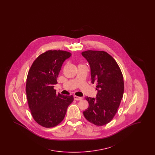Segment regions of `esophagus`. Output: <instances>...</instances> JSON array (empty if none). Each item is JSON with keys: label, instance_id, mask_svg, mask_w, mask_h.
Segmentation results:
<instances>
[{"label": "esophagus", "instance_id": "esophagus-1", "mask_svg": "<svg viewBox=\"0 0 155 155\" xmlns=\"http://www.w3.org/2000/svg\"><path fill=\"white\" fill-rule=\"evenodd\" d=\"M74 100L75 101H81L82 100V97H79V96H76V95H74Z\"/></svg>", "mask_w": 155, "mask_h": 155}]
</instances>
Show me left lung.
<instances>
[{"label": "left lung", "mask_w": 155, "mask_h": 155, "mask_svg": "<svg viewBox=\"0 0 155 155\" xmlns=\"http://www.w3.org/2000/svg\"><path fill=\"white\" fill-rule=\"evenodd\" d=\"M91 67L92 84H96V98L87 96L88 107L83 114L89 122L97 126L108 124L117 112L124 94L123 76L114 58L100 51L82 52Z\"/></svg>", "instance_id": "1"}]
</instances>
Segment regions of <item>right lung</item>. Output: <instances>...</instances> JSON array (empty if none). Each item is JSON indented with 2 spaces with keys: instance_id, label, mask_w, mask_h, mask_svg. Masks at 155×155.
Here are the masks:
<instances>
[{
  "instance_id": "1",
  "label": "right lung",
  "mask_w": 155,
  "mask_h": 155,
  "mask_svg": "<svg viewBox=\"0 0 155 155\" xmlns=\"http://www.w3.org/2000/svg\"><path fill=\"white\" fill-rule=\"evenodd\" d=\"M71 54L49 50L41 54L32 64L27 77L25 91L34 120L45 128L59 124L64 118L74 97L65 96L53 88L61 66Z\"/></svg>"
}]
</instances>
